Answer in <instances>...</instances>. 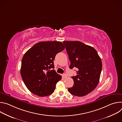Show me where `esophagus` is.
Wrapping results in <instances>:
<instances>
[{
  "mask_svg": "<svg viewBox=\"0 0 122 122\" xmlns=\"http://www.w3.org/2000/svg\"><path fill=\"white\" fill-rule=\"evenodd\" d=\"M63 77H64V78H66L67 77V75L66 74H63Z\"/></svg>",
  "mask_w": 122,
  "mask_h": 122,
  "instance_id": "1",
  "label": "esophagus"
}]
</instances>
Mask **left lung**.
Listing matches in <instances>:
<instances>
[{
	"mask_svg": "<svg viewBox=\"0 0 122 122\" xmlns=\"http://www.w3.org/2000/svg\"><path fill=\"white\" fill-rule=\"evenodd\" d=\"M71 65L69 68H77V75L71 78L73 87L68 88L71 94L82 97L93 91L97 86L102 69V61L93 47L79 41L63 42Z\"/></svg>",
	"mask_w": 122,
	"mask_h": 122,
	"instance_id": "1",
	"label": "left lung"
}]
</instances>
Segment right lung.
<instances>
[{
    "instance_id": "obj_1",
    "label": "right lung",
    "mask_w": 122,
    "mask_h": 122,
    "mask_svg": "<svg viewBox=\"0 0 122 122\" xmlns=\"http://www.w3.org/2000/svg\"><path fill=\"white\" fill-rule=\"evenodd\" d=\"M60 41H41L35 44L23 56L22 78L27 89L34 95L46 97L53 93L62 77L53 69L56 56L64 50Z\"/></svg>"
}]
</instances>
